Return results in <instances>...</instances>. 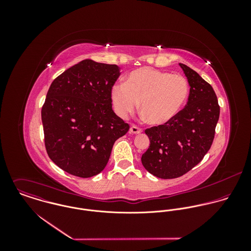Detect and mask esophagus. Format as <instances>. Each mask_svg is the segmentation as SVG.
<instances>
[{
	"instance_id": "esophagus-1",
	"label": "esophagus",
	"mask_w": 251,
	"mask_h": 251,
	"mask_svg": "<svg viewBox=\"0 0 251 251\" xmlns=\"http://www.w3.org/2000/svg\"><path fill=\"white\" fill-rule=\"evenodd\" d=\"M129 131H130V133H133V134H139L142 132V129L140 127H138L137 126H131Z\"/></svg>"
}]
</instances>
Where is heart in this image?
I'll return each instance as SVG.
<instances>
[{
	"mask_svg": "<svg viewBox=\"0 0 251 251\" xmlns=\"http://www.w3.org/2000/svg\"><path fill=\"white\" fill-rule=\"evenodd\" d=\"M189 96V84L180 74L142 68L130 72L125 83L111 89L116 113L127 118L138 107L151 125H163L172 120L184 105Z\"/></svg>",
	"mask_w": 251,
	"mask_h": 251,
	"instance_id": "obj_1",
	"label": "heart"
}]
</instances>
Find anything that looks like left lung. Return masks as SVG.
Wrapping results in <instances>:
<instances>
[{
  "label": "left lung",
  "instance_id": "8db88e82",
  "mask_svg": "<svg viewBox=\"0 0 251 251\" xmlns=\"http://www.w3.org/2000/svg\"><path fill=\"white\" fill-rule=\"evenodd\" d=\"M190 86L185 107L164 125L145 130L150 147L145 169L160 179H175L196 166L215 138L220 108L213 87L189 67L179 64Z\"/></svg>",
  "mask_w": 251,
  "mask_h": 251
}]
</instances>
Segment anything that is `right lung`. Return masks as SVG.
I'll return each mask as SVG.
<instances>
[{
	"instance_id": "obj_1",
	"label": "right lung",
	"mask_w": 251,
	"mask_h": 251,
	"mask_svg": "<svg viewBox=\"0 0 251 251\" xmlns=\"http://www.w3.org/2000/svg\"><path fill=\"white\" fill-rule=\"evenodd\" d=\"M117 65L83 60L51 84L41 109L44 144L51 160L80 178L100 174L113 145L129 129L112 109Z\"/></svg>"
}]
</instances>
